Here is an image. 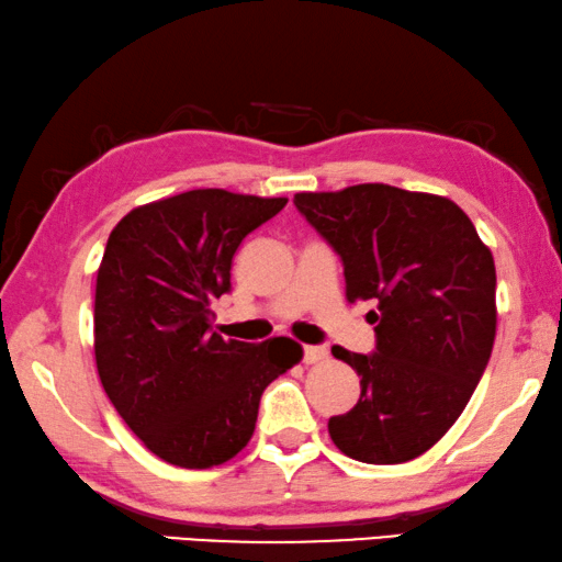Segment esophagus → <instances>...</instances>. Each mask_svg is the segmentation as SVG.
<instances>
[{"label":"esophagus","instance_id":"34e87169","mask_svg":"<svg viewBox=\"0 0 562 562\" xmlns=\"http://www.w3.org/2000/svg\"><path fill=\"white\" fill-rule=\"evenodd\" d=\"M325 358H328V348L325 346H305V350H303V361L307 366L321 363V361H325Z\"/></svg>","mask_w":562,"mask_h":562}]
</instances>
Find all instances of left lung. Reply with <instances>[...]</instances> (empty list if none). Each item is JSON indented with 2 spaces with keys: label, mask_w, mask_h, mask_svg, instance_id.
I'll return each mask as SVG.
<instances>
[{
  "label": "left lung",
  "mask_w": 562,
  "mask_h": 562,
  "mask_svg": "<svg viewBox=\"0 0 562 562\" xmlns=\"http://www.w3.org/2000/svg\"><path fill=\"white\" fill-rule=\"evenodd\" d=\"M292 201L340 257L348 303L375 305L373 353L333 348L361 375V398L330 418V439L366 464L416 459L464 412L490 363L495 259L443 196L358 183Z\"/></svg>",
  "instance_id": "8db88e82"
}]
</instances>
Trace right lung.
I'll list each match as a JSON object with an SVG mask.
<instances>
[{
    "label": "right lung",
    "mask_w": 562,
    "mask_h": 562,
    "mask_svg": "<svg viewBox=\"0 0 562 562\" xmlns=\"http://www.w3.org/2000/svg\"><path fill=\"white\" fill-rule=\"evenodd\" d=\"M284 204L194 189L133 209L108 237L95 282L98 375L164 462L206 469L239 454L265 389L303 358L290 338L255 346L209 325V303L232 290L241 239Z\"/></svg>",
    "instance_id": "right-lung-1"
}]
</instances>
